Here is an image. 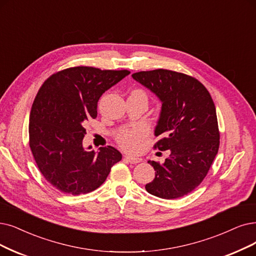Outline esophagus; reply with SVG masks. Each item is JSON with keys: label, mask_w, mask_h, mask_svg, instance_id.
Returning a JSON list of instances; mask_svg holds the SVG:
<instances>
[{"label": "esophagus", "mask_w": 256, "mask_h": 256, "mask_svg": "<svg viewBox=\"0 0 256 256\" xmlns=\"http://www.w3.org/2000/svg\"><path fill=\"white\" fill-rule=\"evenodd\" d=\"M125 160H127L128 162H130V164H138V162H140V158H132V156H125Z\"/></svg>", "instance_id": "1"}]
</instances>
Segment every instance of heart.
<instances>
[{
    "label": "heart",
    "instance_id": "1",
    "mask_svg": "<svg viewBox=\"0 0 256 256\" xmlns=\"http://www.w3.org/2000/svg\"><path fill=\"white\" fill-rule=\"evenodd\" d=\"M132 94H138L142 96H144L147 100V96L142 90H134ZM146 136V131L142 128H136L128 131H124L118 136V142L120 146L129 152H136L140 147L142 140Z\"/></svg>",
    "mask_w": 256,
    "mask_h": 256
}]
</instances>
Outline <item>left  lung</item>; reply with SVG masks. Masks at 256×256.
I'll return each mask as SVG.
<instances>
[{
	"mask_svg": "<svg viewBox=\"0 0 256 256\" xmlns=\"http://www.w3.org/2000/svg\"><path fill=\"white\" fill-rule=\"evenodd\" d=\"M162 102L154 130L162 138L154 145L170 156L162 164L148 160L156 178L145 186L160 198H182L206 178L220 147V131L213 100L200 80L167 69L132 74Z\"/></svg>",
	"mask_w": 256,
	"mask_h": 256,
	"instance_id": "left-lung-1",
	"label": "left lung"
}]
</instances>
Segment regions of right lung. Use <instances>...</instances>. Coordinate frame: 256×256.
I'll return each instance as SVG.
<instances>
[{
  "instance_id": "1",
  "label": "right lung",
  "mask_w": 256,
  "mask_h": 256,
  "mask_svg": "<svg viewBox=\"0 0 256 256\" xmlns=\"http://www.w3.org/2000/svg\"><path fill=\"white\" fill-rule=\"evenodd\" d=\"M129 74L78 66L58 71L40 88L29 116V146L40 173L60 192L78 196L96 190L122 160L111 146L86 150L84 126L96 118L102 94Z\"/></svg>"
}]
</instances>
